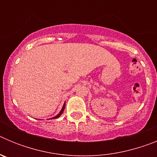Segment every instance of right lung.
<instances>
[{
  "label": "right lung",
  "instance_id": "right-lung-1",
  "mask_svg": "<svg viewBox=\"0 0 157 157\" xmlns=\"http://www.w3.org/2000/svg\"><path fill=\"white\" fill-rule=\"evenodd\" d=\"M64 108H65V104H64V105H63V108H62V110L60 111V112H59V114H58L57 116H55V117H54V118H52V119H56V118L59 117V116H61V114H62V113H63V110H64Z\"/></svg>",
  "mask_w": 157,
  "mask_h": 157
}]
</instances>
